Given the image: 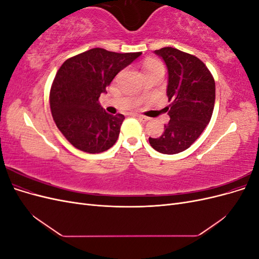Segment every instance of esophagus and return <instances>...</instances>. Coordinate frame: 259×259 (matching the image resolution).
<instances>
[{
    "label": "esophagus",
    "mask_w": 259,
    "mask_h": 259,
    "mask_svg": "<svg viewBox=\"0 0 259 259\" xmlns=\"http://www.w3.org/2000/svg\"><path fill=\"white\" fill-rule=\"evenodd\" d=\"M135 116L137 117V119H139L140 121H143V122H147V121L150 120L148 116H145V115H142V114H136Z\"/></svg>",
    "instance_id": "esophagus-1"
}]
</instances>
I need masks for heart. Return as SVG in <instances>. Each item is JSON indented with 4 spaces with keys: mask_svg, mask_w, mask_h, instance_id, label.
I'll use <instances>...</instances> for the list:
<instances>
[{
    "mask_svg": "<svg viewBox=\"0 0 259 259\" xmlns=\"http://www.w3.org/2000/svg\"><path fill=\"white\" fill-rule=\"evenodd\" d=\"M155 69H162V70H164V67H163V65L161 64L160 61L155 60V59H152V60H149L147 64H146V71L147 72L152 71V70H155Z\"/></svg>",
    "mask_w": 259,
    "mask_h": 259,
    "instance_id": "b5f03b06",
    "label": "heart"
}]
</instances>
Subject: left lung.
<instances>
[{"label": "left lung", "instance_id": "obj_1", "mask_svg": "<svg viewBox=\"0 0 259 259\" xmlns=\"http://www.w3.org/2000/svg\"><path fill=\"white\" fill-rule=\"evenodd\" d=\"M166 64L169 122L159 138L149 137L154 150L179 153L199 138L209 123L215 104V81L204 62L174 48L154 51Z\"/></svg>", "mask_w": 259, "mask_h": 259}]
</instances>
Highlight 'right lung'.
<instances>
[{
    "mask_svg": "<svg viewBox=\"0 0 259 259\" xmlns=\"http://www.w3.org/2000/svg\"><path fill=\"white\" fill-rule=\"evenodd\" d=\"M140 55L92 49L61 65L51 88L50 107L58 130L73 147L100 153L115 144L125 117L107 113L98 99L114 76Z\"/></svg>",
    "mask_w": 259,
    "mask_h": 259,
    "instance_id": "1",
    "label": "right lung"
}]
</instances>
